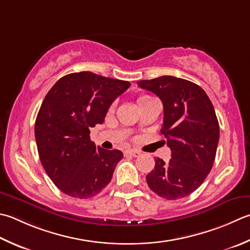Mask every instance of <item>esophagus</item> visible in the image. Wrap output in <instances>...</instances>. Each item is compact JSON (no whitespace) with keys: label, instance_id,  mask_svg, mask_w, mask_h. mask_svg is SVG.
I'll return each mask as SVG.
<instances>
[{"label":"esophagus","instance_id":"34e87169","mask_svg":"<svg viewBox=\"0 0 250 250\" xmlns=\"http://www.w3.org/2000/svg\"><path fill=\"white\" fill-rule=\"evenodd\" d=\"M125 155H129V156H132V157H139V156L141 155V153L139 150H135V149H129L125 151Z\"/></svg>","mask_w":250,"mask_h":250}]
</instances>
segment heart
I'll list each match as a JSON object with an SVG mask.
<instances>
[{"mask_svg":"<svg viewBox=\"0 0 250 250\" xmlns=\"http://www.w3.org/2000/svg\"><path fill=\"white\" fill-rule=\"evenodd\" d=\"M150 96H148V95H143V96H140L139 99H138V104H140L141 102H143V101H145V100H147V99H149ZM110 110H112V107L110 108Z\"/></svg>","mask_w":250,"mask_h":250,"instance_id":"heart-1","label":"heart"}]
</instances>
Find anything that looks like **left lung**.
<instances>
[{
    "instance_id": "1",
    "label": "left lung",
    "mask_w": 250,
    "mask_h": 250,
    "mask_svg": "<svg viewBox=\"0 0 250 250\" xmlns=\"http://www.w3.org/2000/svg\"><path fill=\"white\" fill-rule=\"evenodd\" d=\"M138 84L163 102L160 131L171 149L168 163L155 158L146 182L163 198L187 197L203 184L216 158L220 128L212 103L199 85L177 77L163 76Z\"/></svg>"
}]
</instances>
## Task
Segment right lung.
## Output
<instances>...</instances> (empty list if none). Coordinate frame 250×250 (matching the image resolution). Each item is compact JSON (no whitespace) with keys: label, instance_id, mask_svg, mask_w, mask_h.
I'll return each mask as SVG.
<instances>
[{"label":"right lung","instance_id":"1","mask_svg":"<svg viewBox=\"0 0 250 250\" xmlns=\"http://www.w3.org/2000/svg\"><path fill=\"white\" fill-rule=\"evenodd\" d=\"M129 86L128 81L82 71L63 76L46 94L34 125L39 157L68 196L91 198L110 182L124 154L96 146L90 128L104 122L111 103Z\"/></svg>","mask_w":250,"mask_h":250}]
</instances>
